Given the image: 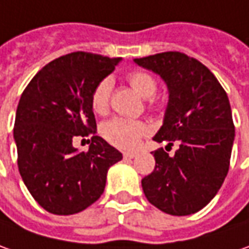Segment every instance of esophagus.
<instances>
[{"instance_id":"obj_1","label":"esophagus","mask_w":249,"mask_h":249,"mask_svg":"<svg viewBox=\"0 0 249 249\" xmlns=\"http://www.w3.org/2000/svg\"><path fill=\"white\" fill-rule=\"evenodd\" d=\"M138 154L136 153H133V151H126V153H124V159H135Z\"/></svg>"}]
</instances>
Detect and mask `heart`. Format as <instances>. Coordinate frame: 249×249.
<instances>
[{"mask_svg": "<svg viewBox=\"0 0 249 249\" xmlns=\"http://www.w3.org/2000/svg\"><path fill=\"white\" fill-rule=\"evenodd\" d=\"M128 82L136 90L142 98H146L147 107H159V102L153 98V95L157 92V80L154 75L147 71L136 70L128 75ZM113 81L111 78H103L95 87L90 95V107L96 114H106L110 106V95H111ZM149 133V126L138 121L129 120L124 117H114L106 121L102 126V135L106 141L123 150H129L138 146L142 138H144Z\"/></svg>", "mask_w": 249, "mask_h": 249, "instance_id": "heart-1", "label": "heart"}]
</instances>
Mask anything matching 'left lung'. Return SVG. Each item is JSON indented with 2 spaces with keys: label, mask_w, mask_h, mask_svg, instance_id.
<instances>
[{
  "label": "left lung",
  "mask_w": 249,
  "mask_h": 249,
  "mask_svg": "<svg viewBox=\"0 0 249 249\" xmlns=\"http://www.w3.org/2000/svg\"><path fill=\"white\" fill-rule=\"evenodd\" d=\"M135 63L159 74L169 92L164 124L153 139L179 144L174 157L153 151L156 168L142 179L143 193L165 213L192 215L216 196L229 172L234 124L227 93L208 67L182 52Z\"/></svg>",
  "instance_id": "obj_1"
}]
</instances>
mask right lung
<instances>
[{"mask_svg":"<svg viewBox=\"0 0 249 249\" xmlns=\"http://www.w3.org/2000/svg\"><path fill=\"white\" fill-rule=\"evenodd\" d=\"M121 57L73 52L44 66L23 90L13 138L18 168L33 198L48 212L73 215L105 192L108 168L123 154L96 135L90 107L95 87ZM91 136L88 152L72 142Z\"/></svg>","mask_w":249,"mask_h":249,"instance_id":"1","label":"right lung"}]
</instances>
